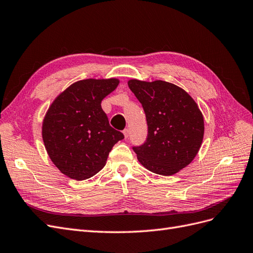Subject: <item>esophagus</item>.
Returning a JSON list of instances; mask_svg holds the SVG:
<instances>
[{"instance_id": "obj_1", "label": "esophagus", "mask_w": 253, "mask_h": 253, "mask_svg": "<svg viewBox=\"0 0 253 253\" xmlns=\"http://www.w3.org/2000/svg\"><path fill=\"white\" fill-rule=\"evenodd\" d=\"M124 135H125V138H127L128 135H129V131H128V128H125V129H124Z\"/></svg>"}]
</instances>
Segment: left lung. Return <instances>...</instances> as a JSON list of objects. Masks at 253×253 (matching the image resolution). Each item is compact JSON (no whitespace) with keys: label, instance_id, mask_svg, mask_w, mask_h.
Masks as SVG:
<instances>
[{"label":"left lung","instance_id":"obj_1","mask_svg":"<svg viewBox=\"0 0 253 253\" xmlns=\"http://www.w3.org/2000/svg\"><path fill=\"white\" fill-rule=\"evenodd\" d=\"M127 85L147 117V140L133 147L139 163L159 175L177 173L191 164L203 142L204 117L198 105L170 82L131 79Z\"/></svg>","mask_w":253,"mask_h":253}]
</instances>
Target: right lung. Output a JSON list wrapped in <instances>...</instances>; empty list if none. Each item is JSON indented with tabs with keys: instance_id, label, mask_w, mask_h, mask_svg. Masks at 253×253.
<instances>
[{
	"instance_id": "right-lung-1",
	"label": "right lung",
	"mask_w": 253,
	"mask_h": 253,
	"mask_svg": "<svg viewBox=\"0 0 253 253\" xmlns=\"http://www.w3.org/2000/svg\"><path fill=\"white\" fill-rule=\"evenodd\" d=\"M119 80L85 79L73 83L50 104L43 119L42 138L51 162L64 175L87 179L106 164L114 144L124 139L110 126L103 98Z\"/></svg>"
}]
</instances>
